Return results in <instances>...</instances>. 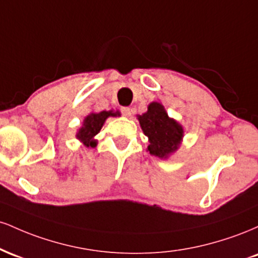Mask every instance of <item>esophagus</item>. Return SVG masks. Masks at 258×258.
Here are the masks:
<instances>
[{
  "label": "esophagus",
  "instance_id": "obj_1",
  "mask_svg": "<svg viewBox=\"0 0 258 258\" xmlns=\"http://www.w3.org/2000/svg\"><path fill=\"white\" fill-rule=\"evenodd\" d=\"M121 112L123 114V116H131V108H128V106H122V108H121Z\"/></svg>",
  "mask_w": 258,
  "mask_h": 258
}]
</instances>
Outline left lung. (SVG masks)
I'll return each instance as SVG.
<instances>
[{
	"mask_svg": "<svg viewBox=\"0 0 258 258\" xmlns=\"http://www.w3.org/2000/svg\"><path fill=\"white\" fill-rule=\"evenodd\" d=\"M138 120L144 135L149 138L148 150L152 155L167 159L178 149L184 131L176 120L168 117L161 103H150L148 111L138 115Z\"/></svg>",
	"mask_w": 258,
	"mask_h": 258,
	"instance_id": "obj_1",
	"label": "left lung"
}]
</instances>
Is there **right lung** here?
<instances>
[{
  "label": "right lung",
  "instance_id": "add662e5",
  "mask_svg": "<svg viewBox=\"0 0 258 258\" xmlns=\"http://www.w3.org/2000/svg\"><path fill=\"white\" fill-rule=\"evenodd\" d=\"M109 116H120V111H100L91 112L90 115L85 117L84 125L76 133V138L87 148H94L97 146V139H94L96 135H98L105 120Z\"/></svg>",
  "mask_w": 258,
  "mask_h": 258
}]
</instances>
